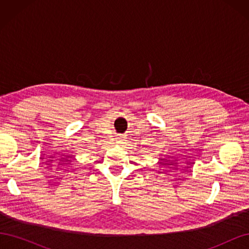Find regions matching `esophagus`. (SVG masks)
Wrapping results in <instances>:
<instances>
[{"label":"esophagus","mask_w":249,"mask_h":249,"mask_svg":"<svg viewBox=\"0 0 249 249\" xmlns=\"http://www.w3.org/2000/svg\"><path fill=\"white\" fill-rule=\"evenodd\" d=\"M124 141V139L123 136H118V137L116 138V142L119 143V144H123Z\"/></svg>","instance_id":"34e87169"}]
</instances>
